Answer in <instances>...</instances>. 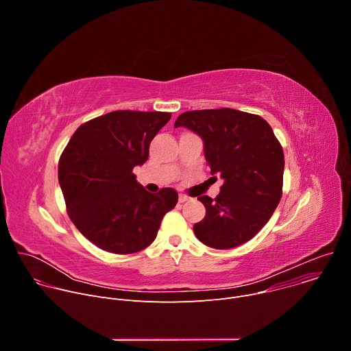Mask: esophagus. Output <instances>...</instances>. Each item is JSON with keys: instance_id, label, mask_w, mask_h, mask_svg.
Returning a JSON list of instances; mask_svg holds the SVG:
<instances>
[{"instance_id": "obj_1", "label": "esophagus", "mask_w": 351, "mask_h": 351, "mask_svg": "<svg viewBox=\"0 0 351 351\" xmlns=\"http://www.w3.org/2000/svg\"><path fill=\"white\" fill-rule=\"evenodd\" d=\"M190 197L189 195H186V194H179V203H184V202H187Z\"/></svg>"}]
</instances>
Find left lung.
I'll return each mask as SVG.
<instances>
[{
    "mask_svg": "<svg viewBox=\"0 0 351 351\" xmlns=\"http://www.w3.org/2000/svg\"><path fill=\"white\" fill-rule=\"evenodd\" d=\"M179 126L203 137L211 175L223 179L215 198L198 197L206 217L193 226L197 239L218 250L253 239L282 197L285 156L272 128L260 115L232 108L183 112Z\"/></svg>",
    "mask_w": 351,
    "mask_h": 351,
    "instance_id": "obj_1",
    "label": "left lung"
}]
</instances>
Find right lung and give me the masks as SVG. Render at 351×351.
I'll return each mask as SVG.
<instances>
[{
    "label": "right lung",
    "instance_id": "1",
    "mask_svg": "<svg viewBox=\"0 0 351 351\" xmlns=\"http://www.w3.org/2000/svg\"><path fill=\"white\" fill-rule=\"evenodd\" d=\"M171 112L114 111L80 125L58 164L66 213L93 244L114 254H133L152 244L164 215L178 203L175 189L148 193L136 165Z\"/></svg>",
    "mask_w": 351,
    "mask_h": 351
}]
</instances>
